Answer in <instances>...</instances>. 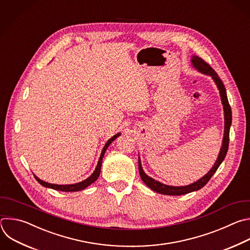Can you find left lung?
<instances>
[{
  "mask_svg": "<svg viewBox=\"0 0 250 250\" xmlns=\"http://www.w3.org/2000/svg\"><path fill=\"white\" fill-rule=\"evenodd\" d=\"M191 64H192V67L194 69H196L198 72H200L201 74L206 75V76H210L212 78V80L214 81V83H216L218 89H219L220 96H221V102H222L223 108H224V116H225V130H224V137H223L222 146H221V149L219 152L218 158H217L214 166L212 167V168L200 179H198L197 181H195V182H193L189 185H185V186L167 185V184H164V183L152 178L151 176H148L144 171V169L142 167L141 160H140V157H139V171H140V176H141L142 180L144 181V183L148 188H151L152 190H154V191H156L157 193H160V194L179 196V195H184V194H187V193H190V192H193V191L200 190L202 187H204L208 183V181L211 179V177L217 171V169L219 168V167L221 166V164L225 160L226 155L228 153L229 142V128L231 126V109H230V106H229V101H228V96H227V91H226L225 85H224L223 82L221 81V79L219 78L218 74L200 57L193 55L191 57Z\"/></svg>",
  "mask_w": 250,
  "mask_h": 250,
  "instance_id": "8db88e82",
  "label": "left lung"
}]
</instances>
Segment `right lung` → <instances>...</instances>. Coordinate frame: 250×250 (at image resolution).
Listing matches in <instances>:
<instances>
[{
  "instance_id": "right-lung-1",
  "label": "right lung",
  "mask_w": 250,
  "mask_h": 250,
  "mask_svg": "<svg viewBox=\"0 0 250 250\" xmlns=\"http://www.w3.org/2000/svg\"><path fill=\"white\" fill-rule=\"evenodd\" d=\"M121 135V133H117L115 134L113 137H111L105 144V146H104L103 151H102V154H101V157H99V160L97 162V166L94 169V171L84 180L81 181V182H78V183H74V184H53V183H48V182H45L43 180H41L40 178H38L35 174L34 177L35 179L38 181L39 184H41L42 186L46 187V188H51V189H54V190H58V191H63V192H76V191H81L84 188H86L88 185H90L91 183H93L99 176V174H101V169H102V164H103V159L104 157V154L106 152L107 147L109 146V145L117 138Z\"/></svg>"
}]
</instances>
